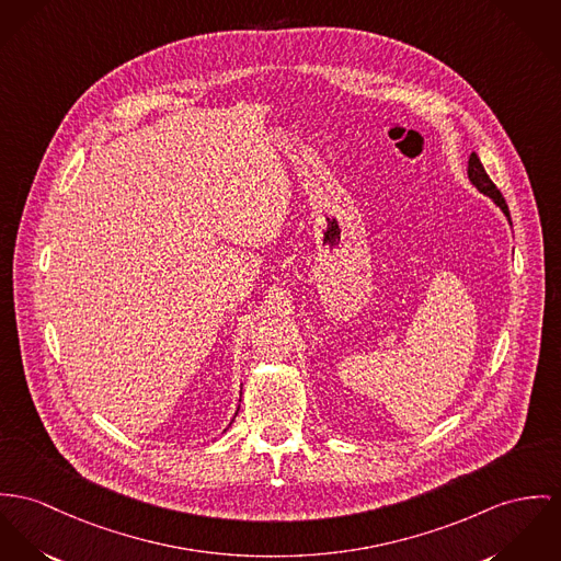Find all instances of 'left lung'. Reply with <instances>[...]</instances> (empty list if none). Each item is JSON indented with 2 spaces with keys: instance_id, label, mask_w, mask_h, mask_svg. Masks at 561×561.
Listing matches in <instances>:
<instances>
[{
  "instance_id": "8db88e82",
  "label": "left lung",
  "mask_w": 561,
  "mask_h": 561,
  "mask_svg": "<svg viewBox=\"0 0 561 561\" xmlns=\"http://www.w3.org/2000/svg\"><path fill=\"white\" fill-rule=\"evenodd\" d=\"M468 176H470V181L474 183L476 190H478V192H482L484 196L493 198V203L504 211V216L511 219L508 205H506V201H504L502 192H500V190L495 187V183L489 179V174L484 171V167L480 164V160H478V156H476V153L470 156V162H468Z\"/></svg>"
}]
</instances>
